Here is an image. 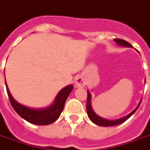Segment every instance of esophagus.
<instances>
[{
  "mask_svg": "<svg viewBox=\"0 0 150 150\" xmlns=\"http://www.w3.org/2000/svg\"><path fill=\"white\" fill-rule=\"evenodd\" d=\"M86 84L85 79H83V77H81V76H79L75 79V85L76 87H83Z\"/></svg>",
  "mask_w": 150,
  "mask_h": 150,
  "instance_id": "34e87169",
  "label": "esophagus"
}]
</instances>
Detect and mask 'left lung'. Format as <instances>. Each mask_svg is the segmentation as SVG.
<instances>
[{"instance_id": "1", "label": "left lung", "mask_w": 150, "mask_h": 150, "mask_svg": "<svg viewBox=\"0 0 150 150\" xmlns=\"http://www.w3.org/2000/svg\"><path fill=\"white\" fill-rule=\"evenodd\" d=\"M114 41L120 46H124V47H132L131 45L129 43V42H126L125 40L120 39V38H116L114 39ZM142 102L141 101L139 102V105L136 107V108L133 112H131L130 114H128L127 116H124V117H122L120 119H118V120H106V119L101 118L100 116H98L95 113V112L93 110L92 108V105H91V94L87 90V101H86V111H87V115L88 117L90 118V120L93 123H94L97 125L102 126V127H112V126H116L119 125V124H121L123 122H125L127 120H128L130 117H131L134 113L135 112L136 110L139 108V105Z\"/></svg>"}]
</instances>
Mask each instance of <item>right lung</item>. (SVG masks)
Here are the masks:
<instances>
[{
  "label": "right lung",
  "instance_id": "obj_1",
  "mask_svg": "<svg viewBox=\"0 0 150 150\" xmlns=\"http://www.w3.org/2000/svg\"><path fill=\"white\" fill-rule=\"evenodd\" d=\"M5 86H6L7 93L9 100L15 111L19 114V116L24 119L25 120L36 125H48L57 120L60 117V113L62 112L67 97L73 90L72 85L67 86L59 92L52 105L42 109H33V108H27L26 106L17 102L12 98L6 82H5Z\"/></svg>",
  "mask_w": 150,
  "mask_h": 150
}]
</instances>
